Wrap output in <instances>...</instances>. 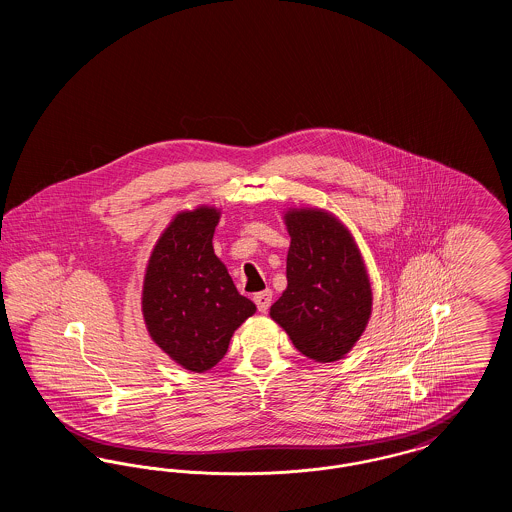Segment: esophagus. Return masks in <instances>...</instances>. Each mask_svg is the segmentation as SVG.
Returning a JSON list of instances; mask_svg holds the SVG:
<instances>
[{
    "label": "esophagus",
    "mask_w": 512,
    "mask_h": 512,
    "mask_svg": "<svg viewBox=\"0 0 512 512\" xmlns=\"http://www.w3.org/2000/svg\"><path fill=\"white\" fill-rule=\"evenodd\" d=\"M253 301H255V305H257V309L261 313H267L268 307L272 303V292L270 290H263V292L255 293Z\"/></svg>",
    "instance_id": "esophagus-1"
}]
</instances>
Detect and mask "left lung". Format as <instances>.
Returning a JSON list of instances; mask_svg holds the SVG:
<instances>
[{"instance_id": "1", "label": "left lung", "mask_w": 512, "mask_h": 512, "mask_svg": "<svg viewBox=\"0 0 512 512\" xmlns=\"http://www.w3.org/2000/svg\"><path fill=\"white\" fill-rule=\"evenodd\" d=\"M288 288L270 307L309 359H341L365 332L372 292L361 253L340 220L324 211H290Z\"/></svg>"}]
</instances>
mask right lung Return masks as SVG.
I'll return each mask as SVG.
<instances>
[{
  "mask_svg": "<svg viewBox=\"0 0 512 512\" xmlns=\"http://www.w3.org/2000/svg\"><path fill=\"white\" fill-rule=\"evenodd\" d=\"M217 209L180 213L155 245L142 309L153 341L178 365L205 372L228 351L234 330L255 313L213 251Z\"/></svg>",
  "mask_w": 512,
  "mask_h": 512,
  "instance_id": "obj_1",
  "label": "right lung"
}]
</instances>
